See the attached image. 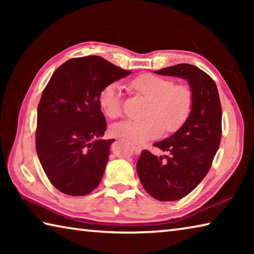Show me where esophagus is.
Returning a JSON list of instances; mask_svg holds the SVG:
<instances>
[{"mask_svg": "<svg viewBox=\"0 0 254 254\" xmlns=\"http://www.w3.org/2000/svg\"><path fill=\"white\" fill-rule=\"evenodd\" d=\"M131 147H132L133 152H134L135 154H140V153H141V151H142V148H141L139 144L132 143V144H131Z\"/></svg>", "mask_w": 254, "mask_h": 254, "instance_id": "34e87169", "label": "esophagus"}]
</instances>
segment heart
<instances>
[{
    "instance_id": "heart-1",
    "label": "heart",
    "mask_w": 254,
    "mask_h": 254,
    "mask_svg": "<svg viewBox=\"0 0 254 254\" xmlns=\"http://www.w3.org/2000/svg\"><path fill=\"white\" fill-rule=\"evenodd\" d=\"M132 91L147 97L150 104L142 120H124L111 127V133L134 143H142L161 135L163 127L176 131L186 122L192 107V92L187 85L151 74L130 81ZM103 112L111 119L122 114V89L118 83L106 85L98 97Z\"/></svg>"
}]
</instances>
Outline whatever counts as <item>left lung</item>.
Segmentation results:
<instances>
[{"label":"left lung","instance_id":"left-lung-1","mask_svg":"<svg viewBox=\"0 0 254 254\" xmlns=\"http://www.w3.org/2000/svg\"><path fill=\"white\" fill-rule=\"evenodd\" d=\"M156 74L188 80L192 92L191 112L178 131L154 147L169 156L143 150L136 163L140 182L149 195L161 201L183 198L207 175L222 135V106L216 84L198 67L179 64Z\"/></svg>","mask_w":254,"mask_h":254}]
</instances>
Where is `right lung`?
Returning <instances> with one entry per match:
<instances>
[{"instance_id": "right-lung-1", "label": "right lung", "mask_w": 254, "mask_h": 254, "mask_svg": "<svg viewBox=\"0 0 254 254\" xmlns=\"http://www.w3.org/2000/svg\"><path fill=\"white\" fill-rule=\"evenodd\" d=\"M98 56L72 58L58 67L42 93L36 149L50 183L64 194L84 196L101 183L114 139L102 140L106 120L100 93L130 75Z\"/></svg>"}]
</instances>
